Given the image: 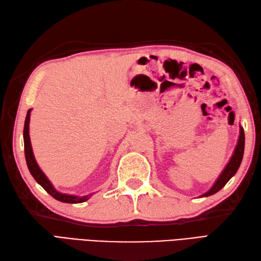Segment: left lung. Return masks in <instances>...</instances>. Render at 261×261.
I'll return each mask as SVG.
<instances>
[{"label": "left lung", "instance_id": "left-lung-1", "mask_svg": "<svg viewBox=\"0 0 261 261\" xmlns=\"http://www.w3.org/2000/svg\"><path fill=\"white\" fill-rule=\"evenodd\" d=\"M244 149H245V132H244L243 127L240 126L238 143H237L236 148H234V151L230 158V161L228 162L224 170L221 171V174L219 175L218 179L215 181L213 187L209 189L207 193L202 194L200 197H208V196H212L217 192H219V190L228 182V180H229L231 177L237 173V170L241 164V161H243Z\"/></svg>", "mask_w": 261, "mask_h": 261}]
</instances>
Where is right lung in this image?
Instances as JSON below:
<instances>
[{"label": "right lung", "instance_id": "obj_1", "mask_svg": "<svg viewBox=\"0 0 261 261\" xmlns=\"http://www.w3.org/2000/svg\"><path fill=\"white\" fill-rule=\"evenodd\" d=\"M31 111L29 110L27 118H25L24 123V130H23V138H24V152H25V160H27V164L31 175L34 177V179L40 184V185L46 190V192L55 198L56 200H60L62 202H68V204H77V202H84L87 199L91 198L93 194L86 195V196H74V195H67V194H62L53 187L52 184L47 179V177L44 175L43 171L37 165L35 157L33 155V150H32V145H31V139H30V115Z\"/></svg>", "mask_w": 261, "mask_h": 261}]
</instances>
